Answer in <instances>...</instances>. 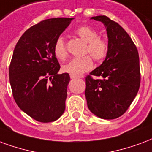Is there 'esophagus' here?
Wrapping results in <instances>:
<instances>
[{"mask_svg": "<svg viewBox=\"0 0 152 152\" xmlns=\"http://www.w3.org/2000/svg\"><path fill=\"white\" fill-rule=\"evenodd\" d=\"M71 79H80V78H82L81 76H73V75H70Z\"/></svg>", "mask_w": 152, "mask_h": 152, "instance_id": "34e87169", "label": "esophagus"}]
</instances>
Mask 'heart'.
<instances>
[{
  "mask_svg": "<svg viewBox=\"0 0 152 152\" xmlns=\"http://www.w3.org/2000/svg\"><path fill=\"white\" fill-rule=\"evenodd\" d=\"M75 34L86 42L85 53L89 54L96 61H103L108 55L109 44L105 39L98 37V33L88 26H82L75 30ZM54 55L59 60H64L67 56V45L64 37L56 39L53 47ZM93 61L90 56L73 58L62 67L63 71L73 76H79L82 73L91 70Z\"/></svg>",
  "mask_w": 152,
  "mask_h": 152,
  "instance_id": "heart-1",
  "label": "heart"
}]
</instances>
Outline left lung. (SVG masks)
Returning a JSON list of instances; mask_svg holds the SVG:
<instances>
[{
	"label": "left lung",
	"instance_id": "obj_1",
	"mask_svg": "<svg viewBox=\"0 0 152 152\" xmlns=\"http://www.w3.org/2000/svg\"><path fill=\"white\" fill-rule=\"evenodd\" d=\"M91 19L105 26L109 51L102 64L85 77L88 107L101 118L114 119L127 110L139 89V52L118 23L104 15Z\"/></svg>",
	"mask_w": 152,
	"mask_h": 152
}]
</instances>
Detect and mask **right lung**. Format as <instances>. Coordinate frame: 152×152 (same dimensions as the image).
<instances>
[{"label": "right lung", "instance_id": "obj_1", "mask_svg": "<svg viewBox=\"0 0 152 152\" xmlns=\"http://www.w3.org/2000/svg\"><path fill=\"white\" fill-rule=\"evenodd\" d=\"M73 18L46 19L29 28L16 44L10 65L13 98L23 112L40 122H54L65 110L68 73L60 68L54 43Z\"/></svg>", "mask_w": 152, "mask_h": 152}]
</instances>
